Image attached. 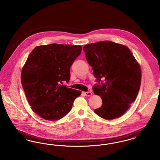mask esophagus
<instances>
[{
  "label": "esophagus",
  "instance_id": "1",
  "mask_svg": "<svg viewBox=\"0 0 160 160\" xmlns=\"http://www.w3.org/2000/svg\"><path fill=\"white\" fill-rule=\"evenodd\" d=\"M83 93L84 94V95L86 97H91L92 95L91 92H83Z\"/></svg>",
  "mask_w": 160,
  "mask_h": 160
}]
</instances>
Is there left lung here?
Listing matches in <instances>:
<instances>
[{"label":"left lung","mask_w":160,"mask_h":160,"mask_svg":"<svg viewBox=\"0 0 160 160\" xmlns=\"http://www.w3.org/2000/svg\"><path fill=\"white\" fill-rule=\"evenodd\" d=\"M83 50L97 82L105 80L93 87L102 101L95 113L107 120L121 116L137 98L142 80L139 63L127 46L110 41L86 44Z\"/></svg>","instance_id":"left-lung-1"}]
</instances>
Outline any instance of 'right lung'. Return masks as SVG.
Listing matches in <instances>:
<instances>
[{
    "instance_id": "obj_1",
    "label": "right lung",
    "mask_w": 160,
    "mask_h": 160,
    "mask_svg": "<svg viewBox=\"0 0 160 160\" xmlns=\"http://www.w3.org/2000/svg\"><path fill=\"white\" fill-rule=\"evenodd\" d=\"M82 46L52 44L36 47L21 73V82L33 112L56 121L71 110L82 92L61 84L69 82V69L80 54Z\"/></svg>"
}]
</instances>
